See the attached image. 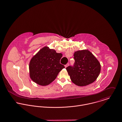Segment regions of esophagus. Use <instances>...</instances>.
<instances>
[{"label": "esophagus", "mask_w": 122, "mask_h": 122, "mask_svg": "<svg viewBox=\"0 0 122 122\" xmlns=\"http://www.w3.org/2000/svg\"><path fill=\"white\" fill-rule=\"evenodd\" d=\"M69 63H67L66 65H65V67H67L68 66H69Z\"/></svg>", "instance_id": "obj_1"}]
</instances>
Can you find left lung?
<instances>
[{"label":"left lung","instance_id":"8db88e82","mask_svg":"<svg viewBox=\"0 0 122 122\" xmlns=\"http://www.w3.org/2000/svg\"><path fill=\"white\" fill-rule=\"evenodd\" d=\"M75 62L66 67L70 78L79 86L88 85L96 80L101 71V65L93 54L88 50L75 52Z\"/></svg>","mask_w":122,"mask_h":122}]
</instances>
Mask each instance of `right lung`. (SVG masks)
<instances>
[{"label": "right lung", "mask_w": 122, "mask_h": 122, "mask_svg": "<svg viewBox=\"0 0 122 122\" xmlns=\"http://www.w3.org/2000/svg\"><path fill=\"white\" fill-rule=\"evenodd\" d=\"M62 54L45 47L34 56L29 64L31 80L41 86H47L56 78L58 73L65 68L60 63Z\"/></svg>", "instance_id": "1"}]
</instances>
